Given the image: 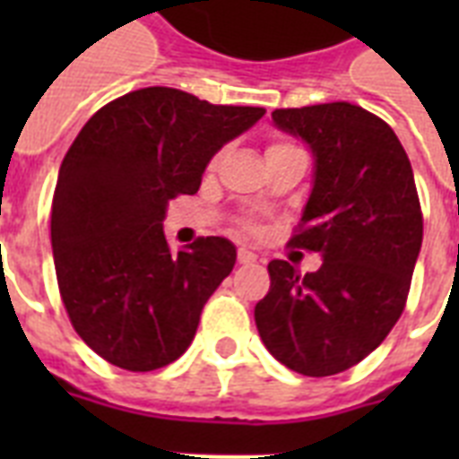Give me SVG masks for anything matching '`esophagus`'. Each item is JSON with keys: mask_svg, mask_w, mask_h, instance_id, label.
<instances>
[{"mask_svg": "<svg viewBox=\"0 0 459 459\" xmlns=\"http://www.w3.org/2000/svg\"><path fill=\"white\" fill-rule=\"evenodd\" d=\"M238 262H240V264H255V262H257V255L247 250V247H240V250H238Z\"/></svg>", "mask_w": 459, "mask_h": 459, "instance_id": "obj_1", "label": "esophagus"}]
</instances>
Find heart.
I'll use <instances>...</instances> for the list:
<instances>
[{
    "label": "heart",
    "mask_w": 459,
    "mask_h": 459,
    "mask_svg": "<svg viewBox=\"0 0 459 459\" xmlns=\"http://www.w3.org/2000/svg\"><path fill=\"white\" fill-rule=\"evenodd\" d=\"M283 147H293V145H286V143H273V145L269 147V152H272V150H283Z\"/></svg>",
    "instance_id": "1"
}]
</instances>
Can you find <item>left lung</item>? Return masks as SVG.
<instances>
[{
	"instance_id": "1",
	"label": "left lung",
	"mask_w": 459,
	"mask_h": 459,
	"mask_svg": "<svg viewBox=\"0 0 459 459\" xmlns=\"http://www.w3.org/2000/svg\"><path fill=\"white\" fill-rule=\"evenodd\" d=\"M272 118L312 150V193L290 243L324 262L305 276L269 262L255 321L288 369L331 377L377 350L405 309L424 230L414 173L391 126L362 107L314 104Z\"/></svg>"
}]
</instances>
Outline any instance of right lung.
I'll return each mask as SVG.
<instances>
[{"instance_id": "obj_1", "label": "right lung", "mask_w": 459, "mask_h": 459, "mask_svg": "<svg viewBox=\"0 0 459 459\" xmlns=\"http://www.w3.org/2000/svg\"><path fill=\"white\" fill-rule=\"evenodd\" d=\"M264 114L143 88L102 107L68 147L52 200L54 266L75 333L107 362L152 371L193 342L236 245L197 238L176 255L166 207L197 193L212 157Z\"/></svg>"}]
</instances>
